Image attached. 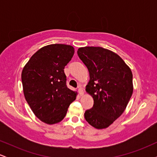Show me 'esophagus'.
I'll return each instance as SVG.
<instances>
[{
  "instance_id": "1",
  "label": "esophagus",
  "mask_w": 157,
  "mask_h": 157,
  "mask_svg": "<svg viewBox=\"0 0 157 157\" xmlns=\"http://www.w3.org/2000/svg\"><path fill=\"white\" fill-rule=\"evenodd\" d=\"M78 92L80 94V96H82L84 94V91H83V89L82 88V86H78Z\"/></svg>"
}]
</instances>
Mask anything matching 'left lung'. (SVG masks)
<instances>
[{
  "label": "left lung",
  "instance_id": "obj_1",
  "mask_svg": "<svg viewBox=\"0 0 157 157\" xmlns=\"http://www.w3.org/2000/svg\"><path fill=\"white\" fill-rule=\"evenodd\" d=\"M77 55L89 70L86 91L94 99L85 119L95 128H106L121 116L130 100L131 70L117 54L99 46L79 48Z\"/></svg>",
  "mask_w": 157,
  "mask_h": 157
}]
</instances>
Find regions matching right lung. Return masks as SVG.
I'll use <instances>...</instances> for the list:
<instances>
[{"label": "right lung", "mask_w": 157, "mask_h": 157, "mask_svg": "<svg viewBox=\"0 0 157 157\" xmlns=\"http://www.w3.org/2000/svg\"><path fill=\"white\" fill-rule=\"evenodd\" d=\"M70 45L51 44L32 56L21 73L26 102L35 115L48 125L63 120L77 92L66 86L64 68L72 58Z\"/></svg>", "instance_id": "add662e5"}]
</instances>
